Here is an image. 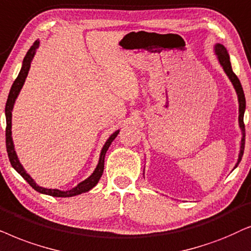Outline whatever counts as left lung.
Returning <instances> with one entry per match:
<instances>
[{
  "label": "left lung",
  "instance_id": "1",
  "mask_svg": "<svg viewBox=\"0 0 251 251\" xmlns=\"http://www.w3.org/2000/svg\"><path fill=\"white\" fill-rule=\"evenodd\" d=\"M215 52H216L217 57H218V61L220 63V65L223 66L224 71H225L227 76L229 78L230 82H232L233 87H234L236 94H238L239 125H240V128H241V132H242V138H241V146H240L239 158H238V162H236V164L234 166V169H235V168H238L239 163L241 162L242 156H243V150H245L246 129H245V123H243V116H245V110H246V98H245V93H243L241 82H240L239 78L235 75V73L233 72V70H232V65H230L229 55H228V51H227V49L223 45H220V43H217V45L215 46Z\"/></svg>",
  "mask_w": 251,
  "mask_h": 251
}]
</instances>
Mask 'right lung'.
Returning a JSON list of instances; mask_svg holds the SVG:
<instances>
[{
    "mask_svg": "<svg viewBox=\"0 0 251 251\" xmlns=\"http://www.w3.org/2000/svg\"><path fill=\"white\" fill-rule=\"evenodd\" d=\"M40 41L36 40V41L33 43V46L29 48V50L26 53V56L24 57V61H23V65L21 69V72H19L17 79L13 81L11 89H10L8 100H6V104H5V118H6V128H5V143H6V151H8V156H9V160L11 163L12 168L16 170L17 172L21 175L23 178H24L26 181L29 183V186L32 188H34L36 192L41 193V194H46V195H50V196H55V198H71V196H75L79 195V194L86 193L88 190H91L93 187H95L98 185L99 180L101 179V176L103 175V170H104V157L106 153V150L109 149L111 142L117 138L118 135L119 129L116 131L115 133H112L110 135V138L106 140V142L103 146V148L101 150V153H100V159L98 163V166L94 170V172L92 173L91 176H88L86 180H83L80 183H78L75 188L70 189V190H59V189H48V188H43V187H40L39 185H36L34 180L31 178V176L28 175L27 172L25 171V169L23 168V165L19 162L18 156H17L16 150H15V146H13V141H12V136H11V119H12V109L13 105H15L16 99L18 98L19 92H21L23 85H24L26 76L28 75L29 68H31V63L32 59L34 57L36 49L39 48Z\"/></svg>",
    "mask_w": 251,
    "mask_h": 251,
    "instance_id": "obj_1",
    "label": "right lung"
}]
</instances>
